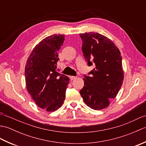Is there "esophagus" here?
Masks as SVG:
<instances>
[{
  "instance_id": "34e87169",
  "label": "esophagus",
  "mask_w": 146,
  "mask_h": 146,
  "mask_svg": "<svg viewBox=\"0 0 146 146\" xmlns=\"http://www.w3.org/2000/svg\"><path fill=\"white\" fill-rule=\"evenodd\" d=\"M70 78L71 80H74L75 79H76V76H70Z\"/></svg>"
}]
</instances>
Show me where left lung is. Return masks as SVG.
Wrapping results in <instances>:
<instances>
[{
    "instance_id": "1",
    "label": "left lung",
    "mask_w": 146,
    "mask_h": 146,
    "mask_svg": "<svg viewBox=\"0 0 146 146\" xmlns=\"http://www.w3.org/2000/svg\"><path fill=\"white\" fill-rule=\"evenodd\" d=\"M82 51L88 64L95 68L84 76V86L80 94L88 107L100 110L109 106L123 83L122 56L117 46L98 33L80 34Z\"/></svg>"
}]
</instances>
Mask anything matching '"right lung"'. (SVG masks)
I'll list each match as a JSON object with an SVG mask.
<instances>
[{"label":"right lung","mask_w":146,"mask_h":146,"mask_svg":"<svg viewBox=\"0 0 146 146\" xmlns=\"http://www.w3.org/2000/svg\"><path fill=\"white\" fill-rule=\"evenodd\" d=\"M64 36L54 35L39 42L27 58L25 66L27 91L36 104L46 111L60 108L65 99L70 78L56 71L58 51Z\"/></svg>","instance_id":"add662e5"}]
</instances>
